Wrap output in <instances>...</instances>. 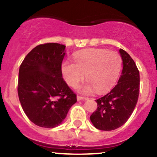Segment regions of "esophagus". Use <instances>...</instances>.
Returning a JSON list of instances; mask_svg holds the SVG:
<instances>
[{"instance_id":"1","label":"esophagus","mask_w":157,"mask_h":157,"mask_svg":"<svg viewBox=\"0 0 157 157\" xmlns=\"http://www.w3.org/2000/svg\"><path fill=\"white\" fill-rule=\"evenodd\" d=\"M87 99H88V98L82 97V96H79V95L77 96V101H82V100H87Z\"/></svg>"}]
</instances>
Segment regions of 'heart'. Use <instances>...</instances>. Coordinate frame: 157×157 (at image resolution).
Returning <instances> with one entry per match:
<instances>
[{
    "label": "heart",
    "instance_id": "1",
    "mask_svg": "<svg viewBox=\"0 0 157 157\" xmlns=\"http://www.w3.org/2000/svg\"><path fill=\"white\" fill-rule=\"evenodd\" d=\"M75 63L69 59L62 64L65 82L75 87L86 75L87 81L77 87L79 92L90 94L96 90L99 94L113 87L121 69V58L118 53L104 49H89L77 53Z\"/></svg>",
    "mask_w": 157,
    "mask_h": 157
}]
</instances>
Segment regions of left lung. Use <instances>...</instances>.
Returning a JSON list of instances; mask_svg holds the SVG:
<instances>
[{
	"mask_svg": "<svg viewBox=\"0 0 157 157\" xmlns=\"http://www.w3.org/2000/svg\"><path fill=\"white\" fill-rule=\"evenodd\" d=\"M123 69L118 83L104 97L96 100L98 108L90 116L94 127L101 130H115L126 123L137 104L139 71L131 56L120 49Z\"/></svg>",
	"mask_w": 157,
	"mask_h": 157,
	"instance_id": "8db88e82",
	"label": "left lung"
}]
</instances>
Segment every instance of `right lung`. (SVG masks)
Here are the masks:
<instances>
[{
    "label": "right lung",
    "instance_id": "right-lung-1",
    "mask_svg": "<svg viewBox=\"0 0 157 157\" xmlns=\"http://www.w3.org/2000/svg\"><path fill=\"white\" fill-rule=\"evenodd\" d=\"M65 52L63 44H39L26 56L20 66L18 98L25 114L37 126H59L77 102V96L63 78L62 63Z\"/></svg>",
    "mask_w": 157,
    "mask_h": 157
}]
</instances>
